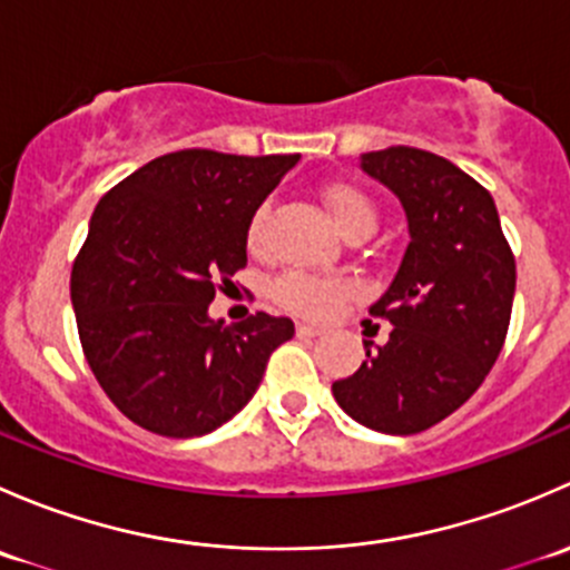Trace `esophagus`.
I'll return each instance as SVG.
<instances>
[{"mask_svg": "<svg viewBox=\"0 0 570 570\" xmlns=\"http://www.w3.org/2000/svg\"><path fill=\"white\" fill-rule=\"evenodd\" d=\"M295 331H297V336H301V338L322 336V327L320 325H308V322H297Z\"/></svg>", "mask_w": 570, "mask_h": 570, "instance_id": "obj_1", "label": "esophagus"}]
</instances>
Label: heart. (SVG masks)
<instances>
[{"label": "heart", "mask_w": 570, "mask_h": 570, "mask_svg": "<svg viewBox=\"0 0 570 570\" xmlns=\"http://www.w3.org/2000/svg\"><path fill=\"white\" fill-rule=\"evenodd\" d=\"M325 198L327 212H331L333 223H336L338 232L347 239L353 237H366L372 234L377 223V209L375 200L364 193V189L353 187V184H331L322 193ZM267 217H269V204H258L253 209L248 228H245V245L253 256H262L267 248ZM353 295V284L347 278H338V275H312L301 273V269H289L281 278H275L273 284V301L281 308L292 314H301V317L322 320Z\"/></svg>", "instance_id": "obj_1"}]
</instances>
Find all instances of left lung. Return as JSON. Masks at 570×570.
<instances>
[{
    "label": "left lung",
    "mask_w": 570,
    "mask_h": 570,
    "mask_svg": "<svg viewBox=\"0 0 570 570\" xmlns=\"http://www.w3.org/2000/svg\"><path fill=\"white\" fill-rule=\"evenodd\" d=\"M407 215V243L386 295L370 308L392 322L383 347L333 383L364 428L413 435L455 413L502 353L515 295V256L491 193L439 154L392 146L361 157Z\"/></svg>",
    "instance_id": "left-lung-1"
}]
</instances>
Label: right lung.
Segmentation results:
<instances>
[{"label":"right lung","instance_id":"right-lung-1","mask_svg":"<svg viewBox=\"0 0 570 570\" xmlns=\"http://www.w3.org/2000/svg\"><path fill=\"white\" fill-rule=\"evenodd\" d=\"M297 154L184 148L115 184L71 267L82 353L112 405L142 430L195 439L243 411L286 317L223 325L206 308L248 264L245 228Z\"/></svg>","mask_w":570,"mask_h":570}]
</instances>
